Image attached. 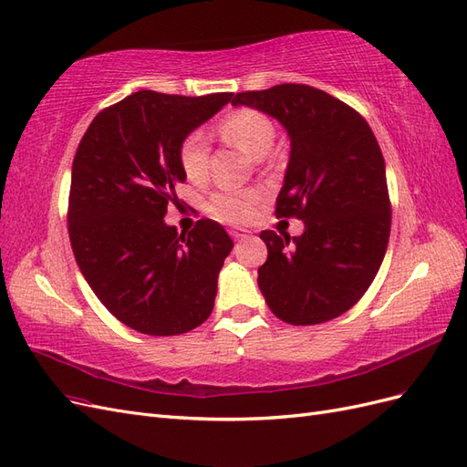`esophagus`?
<instances>
[{"label":"esophagus","mask_w":467,"mask_h":467,"mask_svg":"<svg viewBox=\"0 0 467 467\" xmlns=\"http://www.w3.org/2000/svg\"><path fill=\"white\" fill-rule=\"evenodd\" d=\"M231 236L234 238V241H246V238H250V233L246 229H234V231H231Z\"/></svg>","instance_id":"34e87169"}]
</instances>
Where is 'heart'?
<instances>
[{"label": "heart", "mask_w": 467, "mask_h": 467, "mask_svg": "<svg viewBox=\"0 0 467 467\" xmlns=\"http://www.w3.org/2000/svg\"><path fill=\"white\" fill-rule=\"evenodd\" d=\"M221 137L252 158H264L275 140V127L268 115L258 109L243 108L226 113L219 123ZM180 166L192 182H202L209 170V142L202 130H192L180 142ZM260 192L256 190H224L209 197L207 213L217 221L241 224L254 217Z\"/></svg>", "instance_id": "heart-1"}]
</instances>
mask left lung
I'll use <instances>...</instances> for the list:
<instances>
[{
    "instance_id": "1",
    "label": "left lung",
    "mask_w": 467,
    "mask_h": 467,
    "mask_svg": "<svg viewBox=\"0 0 467 467\" xmlns=\"http://www.w3.org/2000/svg\"><path fill=\"white\" fill-rule=\"evenodd\" d=\"M231 103L272 115L291 139L275 215L301 219L305 233H260L265 303L297 327L340 317L374 282L389 243L391 202L374 132L350 105L305 84L243 91Z\"/></svg>"
}]
</instances>
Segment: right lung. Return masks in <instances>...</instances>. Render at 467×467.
<instances>
[{
	"mask_svg": "<svg viewBox=\"0 0 467 467\" xmlns=\"http://www.w3.org/2000/svg\"><path fill=\"white\" fill-rule=\"evenodd\" d=\"M231 98L140 89L99 111L78 144L68 199L76 262L108 311L142 335H183L215 305L231 236L211 219L178 234L164 215L185 182L180 142Z\"/></svg>",
	"mask_w": 467,
	"mask_h": 467,
	"instance_id": "add662e5",
	"label": "right lung"
}]
</instances>
